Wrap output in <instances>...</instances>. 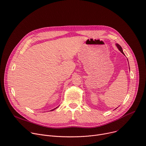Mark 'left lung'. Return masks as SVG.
<instances>
[{"mask_svg":"<svg viewBox=\"0 0 146 146\" xmlns=\"http://www.w3.org/2000/svg\"><path fill=\"white\" fill-rule=\"evenodd\" d=\"M116 46H117V48H118V49L119 50H120L122 53V54H123V55H125L124 54V53H123V50H122V47L120 46V45H119V44H116Z\"/></svg>","mask_w":146,"mask_h":146,"instance_id":"1","label":"left lung"}]
</instances>
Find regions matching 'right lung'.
Returning <instances> with one entry per match:
<instances>
[{
  "label": "right lung",
  "mask_w": 146,
  "mask_h": 146,
  "mask_svg": "<svg viewBox=\"0 0 146 146\" xmlns=\"http://www.w3.org/2000/svg\"><path fill=\"white\" fill-rule=\"evenodd\" d=\"M58 107H56V108H55V109H54V110H51V111H53V110H55V109H56V108H58Z\"/></svg>",
  "instance_id": "1"
}]
</instances>
